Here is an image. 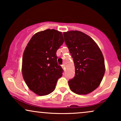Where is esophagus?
Returning <instances> with one entry per match:
<instances>
[{
  "mask_svg": "<svg viewBox=\"0 0 121 121\" xmlns=\"http://www.w3.org/2000/svg\"><path fill=\"white\" fill-rule=\"evenodd\" d=\"M61 66H62V69H63L64 70V69H65V65H61Z\"/></svg>",
  "mask_w": 121,
  "mask_h": 121,
  "instance_id": "esophagus-1",
  "label": "esophagus"
}]
</instances>
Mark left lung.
<instances>
[{"instance_id": "obj_1", "label": "left lung", "mask_w": 121, "mask_h": 121, "mask_svg": "<svg viewBox=\"0 0 121 121\" xmlns=\"http://www.w3.org/2000/svg\"><path fill=\"white\" fill-rule=\"evenodd\" d=\"M65 43L73 59L74 78L68 81L70 90L78 94H87L99 86L105 74L104 56L91 37L78 30L64 32Z\"/></svg>"}]
</instances>
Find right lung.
Listing matches in <instances>:
<instances>
[{
  "instance_id": "1",
  "label": "right lung",
  "mask_w": 121,
  "mask_h": 121,
  "mask_svg": "<svg viewBox=\"0 0 121 121\" xmlns=\"http://www.w3.org/2000/svg\"><path fill=\"white\" fill-rule=\"evenodd\" d=\"M64 41L61 32L48 29L35 34L25 48L22 74L29 89L37 95L51 93L62 76L56 52Z\"/></svg>"
}]
</instances>
